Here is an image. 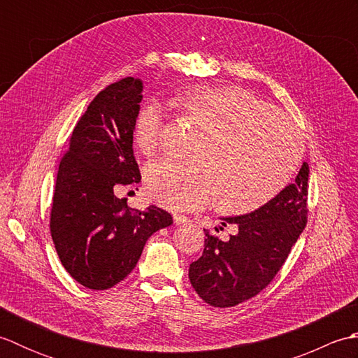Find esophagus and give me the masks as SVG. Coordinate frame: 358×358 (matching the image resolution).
<instances>
[{"instance_id": "obj_1", "label": "esophagus", "mask_w": 358, "mask_h": 358, "mask_svg": "<svg viewBox=\"0 0 358 358\" xmlns=\"http://www.w3.org/2000/svg\"><path fill=\"white\" fill-rule=\"evenodd\" d=\"M191 222V220H189L187 217H185V215H180V214H175L173 215V223L175 224H186V223H189Z\"/></svg>"}]
</instances>
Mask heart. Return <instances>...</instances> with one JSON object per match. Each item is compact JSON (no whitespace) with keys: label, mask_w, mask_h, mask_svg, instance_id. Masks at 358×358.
Wrapping results in <instances>:
<instances>
[{"label":"heart","mask_w":358,"mask_h":358,"mask_svg":"<svg viewBox=\"0 0 358 358\" xmlns=\"http://www.w3.org/2000/svg\"><path fill=\"white\" fill-rule=\"evenodd\" d=\"M172 104L201 134L192 143V159L163 158L146 167V189L162 206L191 210L215 196L223 214H250L277 199L299 169L300 131L250 90L196 85L175 92ZM162 127V110L143 104L132 127L141 154L150 157L158 150Z\"/></svg>","instance_id":"heart-1"}]
</instances>
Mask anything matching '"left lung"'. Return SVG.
Segmentation results:
<instances>
[{
    "label": "left lung",
    "mask_w": 358,
    "mask_h": 358,
    "mask_svg": "<svg viewBox=\"0 0 358 358\" xmlns=\"http://www.w3.org/2000/svg\"><path fill=\"white\" fill-rule=\"evenodd\" d=\"M308 178L309 166L303 163L277 199L250 214L223 218V226L237 229L227 240L206 232L201 257L189 266V280L208 305L237 306L277 275L308 223Z\"/></svg>",
    "instance_id": "8db88e82"
}]
</instances>
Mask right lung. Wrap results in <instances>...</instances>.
Returning a JSON list of instances; mask_svg holds the SVG:
<instances>
[{
  "label": "right lung",
  "instance_id": "1",
  "mask_svg": "<svg viewBox=\"0 0 358 358\" xmlns=\"http://www.w3.org/2000/svg\"><path fill=\"white\" fill-rule=\"evenodd\" d=\"M143 83L127 77L98 94L73 129L59 162L50 234L64 269L85 287L104 291L138 263L152 234L173 223L157 206L136 210L121 187L140 183L134 157V120Z\"/></svg>",
  "mask_w": 358,
  "mask_h": 358
}]
</instances>
